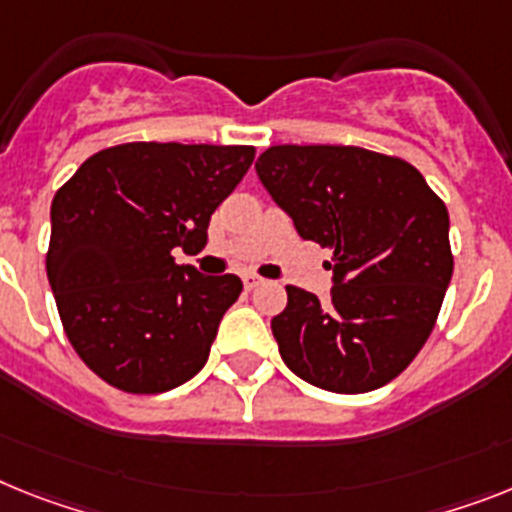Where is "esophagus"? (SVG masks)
<instances>
[{"instance_id": "1", "label": "esophagus", "mask_w": 512, "mask_h": 512, "mask_svg": "<svg viewBox=\"0 0 512 512\" xmlns=\"http://www.w3.org/2000/svg\"><path fill=\"white\" fill-rule=\"evenodd\" d=\"M244 289H257V286H263V278L255 276V273H244Z\"/></svg>"}]
</instances>
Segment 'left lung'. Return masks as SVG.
<instances>
[{"mask_svg": "<svg viewBox=\"0 0 512 512\" xmlns=\"http://www.w3.org/2000/svg\"><path fill=\"white\" fill-rule=\"evenodd\" d=\"M255 169L299 236L333 249L328 302L286 286L270 320L281 359L330 393L388 385L427 343L453 276L445 203L411 163L354 145H273Z\"/></svg>", "mask_w": 512, "mask_h": 512, "instance_id": "8db88e82", "label": "left lung"}]
</instances>
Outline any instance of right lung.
<instances>
[{
    "mask_svg": "<svg viewBox=\"0 0 512 512\" xmlns=\"http://www.w3.org/2000/svg\"><path fill=\"white\" fill-rule=\"evenodd\" d=\"M252 158L249 145L127 143L54 195L46 273L64 333L101 380L166 393L205 367L242 281L176 265L171 249H203Z\"/></svg>",
    "mask_w": 512,
    "mask_h": 512,
    "instance_id": "1",
    "label": "right lung"
}]
</instances>
